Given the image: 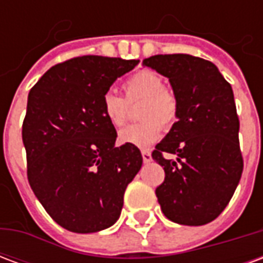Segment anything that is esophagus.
Returning a JSON list of instances; mask_svg holds the SVG:
<instances>
[{"label": "esophagus", "mask_w": 263, "mask_h": 263, "mask_svg": "<svg viewBox=\"0 0 263 263\" xmlns=\"http://www.w3.org/2000/svg\"><path fill=\"white\" fill-rule=\"evenodd\" d=\"M142 159L143 163H149V162H152V155L149 151H142Z\"/></svg>", "instance_id": "esophagus-1"}]
</instances>
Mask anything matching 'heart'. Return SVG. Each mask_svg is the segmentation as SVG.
I'll list each match as a JSON object with an SVG mask.
<instances>
[{"label":"heart","mask_w":263,"mask_h":263,"mask_svg":"<svg viewBox=\"0 0 263 263\" xmlns=\"http://www.w3.org/2000/svg\"><path fill=\"white\" fill-rule=\"evenodd\" d=\"M126 100L114 90H107L101 98L104 117L115 128L125 125L128 120V103L143 100L139 109V124L126 126L118 135L122 145L149 148L158 141L165 128H171L177 120L179 104L173 92L165 88L162 76L152 70H139L125 81Z\"/></svg>","instance_id":"obj_1"}]
</instances>
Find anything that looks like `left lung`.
Returning <instances> with one entry per match:
<instances>
[{"mask_svg": "<svg viewBox=\"0 0 263 263\" xmlns=\"http://www.w3.org/2000/svg\"><path fill=\"white\" fill-rule=\"evenodd\" d=\"M142 65L169 79L179 104L177 121L152 154L165 169L160 209L173 222L204 226L222 213L242 175L232 88L214 63L192 54H156Z\"/></svg>", "mask_w": 263, "mask_h": 263, "instance_id": "left-lung-1", "label": "left lung"}]
</instances>
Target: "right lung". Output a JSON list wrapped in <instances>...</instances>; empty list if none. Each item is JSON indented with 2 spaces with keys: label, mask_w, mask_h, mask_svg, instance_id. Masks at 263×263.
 <instances>
[{
  "label": "right lung",
  "mask_w": 263,
  "mask_h": 263,
  "mask_svg": "<svg viewBox=\"0 0 263 263\" xmlns=\"http://www.w3.org/2000/svg\"><path fill=\"white\" fill-rule=\"evenodd\" d=\"M139 60L81 56L53 66L28 96L22 141L28 180L48 214L77 234L120 218L126 186L142 166L137 146L115 148L101 98Z\"/></svg>",
  "instance_id": "obj_1"
}]
</instances>
